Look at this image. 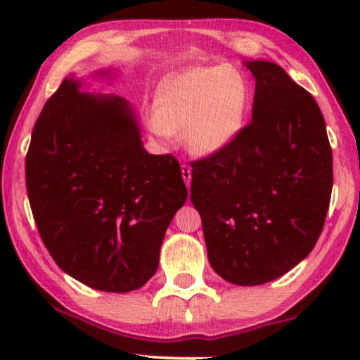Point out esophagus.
I'll return each instance as SVG.
<instances>
[{
  "label": "esophagus",
  "instance_id": "esophagus-1",
  "mask_svg": "<svg viewBox=\"0 0 360 360\" xmlns=\"http://www.w3.org/2000/svg\"><path fill=\"white\" fill-rule=\"evenodd\" d=\"M181 174H183L186 186L191 184V167H189L188 164H183V166H181Z\"/></svg>",
  "mask_w": 360,
  "mask_h": 360
}]
</instances>
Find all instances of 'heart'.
Wrapping results in <instances>:
<instances>
[{
	"label": "heart",
	"mask_w": 360,
	"mask_h": 360,
	"mask_svg": "<svg viewBox=\"0 0 360 360\" xmlns=\"http://www.w3.org/2000/svg\"><path fill=\"white\" fill-rule=\"evenodd\" d=\"M250 106L252 86L245 74L226 64L194 65L159 82L150 125L164 140L181 130L189 150L212 155L237 142Z\"/></svg>",
	"instance_id": "1"
}]
</instances>
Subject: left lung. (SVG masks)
Returning <instances> with one entry per match:
<instances>
[{"instance_id": "left-lung-1", "label": "left lung", "mask_w": 360, "mask_h": 360, "mask_svg": "<svg viewBox=\"0 0 360 360\" xmlns=\"http://www.w3.org/2000/svg\"><path fill=\"white\" fill-rule=\"evenodd\" d=\"M255 77L252 120L226 150L193 162L191 203L208 260L237 286L298 266L323 229L333 186L332 148L315 98L269 60Z\"/></svg>"}]
</instances>
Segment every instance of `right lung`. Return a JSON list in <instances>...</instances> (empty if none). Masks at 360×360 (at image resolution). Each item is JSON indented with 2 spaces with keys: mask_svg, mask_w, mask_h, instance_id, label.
I'll use <instances>...</instances> for the list:
<instances>
[{
  "mask_svg": "<svg viewBox=\"0 0 360 360\" xmlns=\"http://www.w3.org/2000/svg\"><path fill=\"white\" fill-rule=\"evenodd\" d=\"M84 84L65 77L37 120L25 160L28 200L65 274L100 291L128 292L155 274L188 189L174 157L143 148L134 106L117 94L86 93Z\"/></svg>",
  "mask_w": 360,
  "mask_h": 360,
  "instance_id": "right-lung-1",
  "label": "right lung"
}]
</instances>
